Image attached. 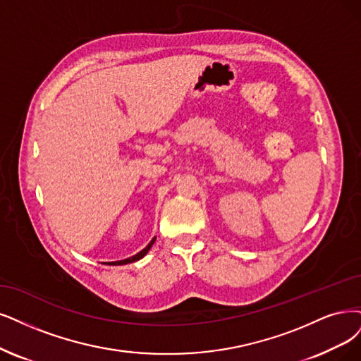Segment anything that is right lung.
<instances>
[{"label":"right lung","instance_id":"right-lung-1","mask_svg":"<svg viewBox=\"0 0 361 361\" xmlns=\"http://www.w3.org/2000/svg\"><path fill=\"white\" fill-rule=\"evenodd\" d=\"M154 241H156V238H153L152 241H150V244L147 245L144 250H141L138 255H135V256H132V257H129V259H125V260H118V262H110V263H106V264H128V263H132V262H137V260H140V259H142L147 252H149V250L152 248V245L154 244Z\"/></svg>","mask_w":361,"mask_h":361}]
</instances>
